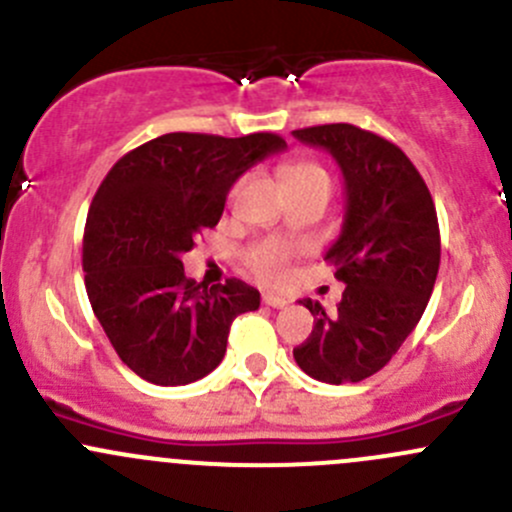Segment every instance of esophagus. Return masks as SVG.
Wrapping results in <instances>:
<instances>
[{"label":"esophagus","instance_id":"1","mask_svg":"<svg viewBox=\"0 0 512 512\" xmlns=\"http://www.w3.org/2000/svg\"><path fill=\"white\" fill-rule=\"evenodd\" d=\"M262 302L267 304V307H272V309H282V307H287V299L285 297H280V294H265V297H262Z\"/></svg>","mask_w":512,"mask_h":512}]
</instances>
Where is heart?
<instances>
[{
    "label": "heart",
    "mask_w": 512,
    "mask_h": 512,
    "mask_svg": "<svg viewBox=\"0 0 512 512\" xmlns=\"http://www.w3.org/2000/svg\"><path fill=\"white\" fill-rule=\"evenodd\" d=\"M285 183L292 190L302 188H314V185H322V188H332V175L324 168L322 163L312 158H297L289 160L285 165ZM297 252V247L289 245L282 240H262L257 245H252L245 255V265L257 280L267 282V285H280L285 282L289 272V260Z\"/></svg>",
    "instance_id": "heart-1"
}]
</instances>
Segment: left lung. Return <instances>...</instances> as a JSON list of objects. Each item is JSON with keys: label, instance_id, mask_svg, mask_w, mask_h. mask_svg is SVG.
<instances>
[{"label": "left lung", "instance_id": "left-lung-1", "mask_svg": "<svg viewBox=\"0 0 512 512\" xmlns=\"http://www.w3.org/2000/svg\"><path fill=\"white\" fill-rule=\"evenodd\" d=\"M292 136L327 148L347 185L342 235L324 257L347 287L332 314L304 299L314 327L294 361L317 381L356 384L389 364L426 309L441 265L436 205L409 156L376 133L324 123Z\"/></svg>", "mask_w": 512, "mask_h": 512}]
</instances>
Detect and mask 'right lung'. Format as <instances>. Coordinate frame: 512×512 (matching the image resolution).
<instances>
[{"label":"right lung","instance_id":"1","mask_svg":"<svg viewBox=\"0 0 512 512\" xmlns=\"http://www.w3.org/2000/svg\"><path fill=\"white\" fill-rule=\"evenodd\" d=\"M285 146L277 133H165L128 151L98 185L81 257L86 294L141 379H203L223 361L232 319L260 307V292L235 277L215 287L188 280L180 257L218 225L232 183Z\"/></svg>","mask_w":512,"mask_h":512}]
</instances>
